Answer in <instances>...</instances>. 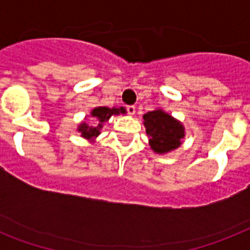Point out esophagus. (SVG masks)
<instances>
[{
    "label": "esophagus",
    "mask_w": 250,
    "mask_h": 250,
    "mask_svg": "<svg viewBox=\"0 0 250 250\" xmlns=\"http://www.w3.org/2000/svg\"><path fill=\"white\" fill-rule=\"evenodd\" d=\"M127 113H128L129 115H133V114L136 113V107H135V106H133V105L127 106Z\"/></svg>",
    "instance_id": "1"
}]
</instances>
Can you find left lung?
Instances as JSON below:
<instances>
[{
	"label": "left lung",
	"mask_w": 250,
	"mask_h": 250,
	"mask_svg": "<svg viewBox=\"0 0 250 250\" xmlns=\"http://www.w3.org/2000/svg\"><path fill=\"white\" fill-rule=\"evenodd\" d=\"M144 125L153 152L165 154L182 145L186 136L184 125L164 110L156 109L144 114Z\"/></svg>",
	"instance_id": "1"
}]
</instances>
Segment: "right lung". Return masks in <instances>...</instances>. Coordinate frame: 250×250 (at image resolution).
<instances>
[{"instance_id": "right-lung-1", "label": "right lung", "mask_w": 250, "mask_h": 250, "mask_svg": "<svg viewBox=\"0 0 250 250\" xmlns=\"http://www.w3.org/2000/svg\"><path fill=\"white\" fill-rule=\"evenodd\" d=\"M119 114H125V107H111V109L106 107V106L94 107L90 111V117L93 118L96 123L93 125H89L83 122L78 127V131L82 133V137H84L86 140H94L100 135V131H101L104 123L109 121L111 115H119Z\"/></svg>"}]
</instances>
